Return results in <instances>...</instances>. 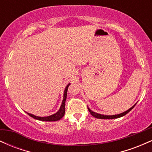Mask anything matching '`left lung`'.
I'll return each mask as SVG.
<instances>
[{"label": "left lung", "mask_w": 152, "mask_h": 152, "mask_svg": "<svg viewBox=\"0 0 152 152\" xmlns=\"http://www.w3.org/2000/svg\"><path fill=\"white\" fill-rule=\"evenodd\" d=\"M136 104H137V103H136L133 106H132V107L130 108V109H129L128 110H126V111H124V112L123 113H121V114H115V115H104V114H98V113H96L94 112V111H91L89 108L88 107V111H89L90 114L92 115V116H94V117L95 118H102V119H113V118H120L121 117V116H125V115L128 114L129 112L132 110L133 108L135 106Z\"/></svg>", "instance_id": "8db88e82"}]
</instances>
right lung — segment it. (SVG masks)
<instances>
[{
  "label": "right lung",
  "instance_id": "add662e5",
  "mask_svg": "<svg viewBox=\"0 0 152 152\" xmlns=\"http://www.w3.org/2000/svg\"><path fill=\"white\" fill-rule=\"evenodd\" d=\"M71 83H69L67 86H66L65 90H64V99H63L61 105L60 106V109L55 114L50 115V116H36V115L31 114L30 113H27L29 116L33 117L35 119L39 120V121H58L60 120L61 118H63V116H64L65 114V103H66V96H67V91H68V88H69V85Z\"/></svg>",
  "mask_w": 152,
  "mask_h": 152
}]
</instances>
